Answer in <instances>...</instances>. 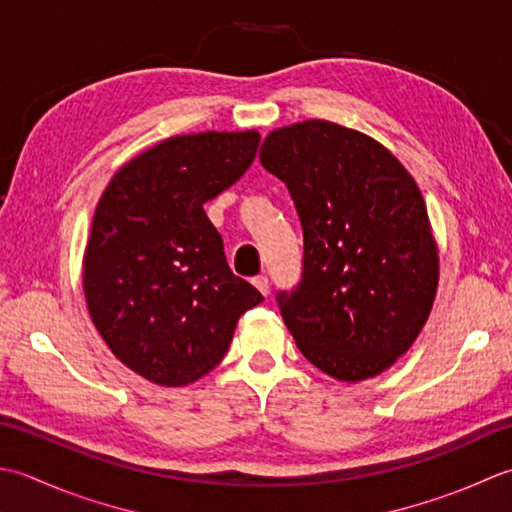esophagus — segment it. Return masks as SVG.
<instances>
[{
    "instance_id": "1",
    "label": "esophagus",
    "mask_w": 512,
    "mask_h": 512,
    "mask_svg": "<svg viewBox=\"0 0 512 512\" xmlns=\"http://www.w3.org/2000/svg\"><path fill=\"white\" fill-rule=\"evenodd\" d=\"M252 283H254V287H256L263 296H267V294H269V280H267V276L260 274V276H256V278L252 280Z\"/></svg>"
}]
</instances>
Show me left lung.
Masks as SVG:
<instances>
[{"mask_svg": "<svg viewBox=\"0 0 512 512\" xmlns=\"http://www.w3.org/2000/svg\"><path fill=\"white\" fill-rule=\"evenodd\" d=\"M260 163L287 185L305 238L300 283L276 296L300 353L342 382L389 369L440 276L420 187L384 145L322 119L271 132Z\"/></svg>", "mask_w": 512, "mask_h": 512, "instance_id": "8db88e82", "label": "left lung"}]
</instances>
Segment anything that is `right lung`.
Returning <instances> with one entry per match:
<instances>
[{
	"instance_id": "1",
	"label": "right lung",
	"mask_w": 512,
	"mask_h": 512,
	"mask_svg": "<svg viewBox=\"0 0 512 512\" xmlns=\"http://www.w3.org/2000/svg\"><path fill=\"white\" fill-rule=\"evenodd\" d=\"M260 134L165 139L112 176L83 256V291L101 338L125 367L185 387L229 349L236 322L263 302L232 274L203 205L252 165Z\"/></svg>"
}]
</instances>
